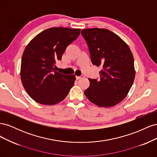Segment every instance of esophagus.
<instances>
[{
	"mask_svg": "<svg viewBox=\"0 0 157 157\" xmlns=\"http://www.w3.org/2000/svg\"><path fill=\"white\" fill-rule=\"evenodd\" d=\"M83 77H84L83 76H80V77H79V76H76V79H77V80H79V79L82 78Z\"/></svg>",
	"mask_w": 157,
	"mask_h": 157,
	"instance_id": "1",
	"label": "esophagus"
}]
</instances>
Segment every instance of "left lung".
I'll list each match as a JSON object with an SVG mask.
<instances>
[{"instance_id": "left-lung-1", "label": "left lung", "mask_w": 157, "mask_h": 157, "mask_svg": "<svg viewBox=\"0 0 157 157\" xmlns=\"http://www.w3.org/2000/svg\"><path fill=\"white\" fill-rule=\"evenodd\" d=\"M82 35L89 47L92 63L100 66V79L89 78L85 96L99 107H111L128 95L135 78L134 57L129 46L107 29H84Z\"/></svg>"}]
</instances>
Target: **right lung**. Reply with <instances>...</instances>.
I'll return each mask as SVG.
<instances>
[{
	"label": "right lung",
	"mask_w": 157,
	"mask_h": 157,
	"mask_svg": "<svg viewBox=\"0 0 157 157\" xmlns=\"http://www.w3.org/2000/svg\"><path fill=\"white\" fill-rule=\"evenodd\" d=\"M80 29L51 27L29 42L21 58L20 77L29 96L42 105L61 102L73 86L74 75L61 74L55 70L67 47L77 39Z\"/></svg>",
	"instance_id": "1"
}]
</instances>
